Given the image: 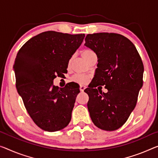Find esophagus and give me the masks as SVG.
Instances as JSON below:
<instances>
[{
	"label": "esophagus",
	"mask_w": 158,
	"mask_h": 158,
	"mask_svg": "<svg viewBox=\"0 0 158 158\" xmlns=\"http://www.w3.org/2000/svg\"><path fill=\"white\" fill-rule=\"evenodd\" d=\"M85 86H81L80 87V90H81V92H83L85 90Z\"/></svg>",
	"instance_id": "1"
}]
</instances>
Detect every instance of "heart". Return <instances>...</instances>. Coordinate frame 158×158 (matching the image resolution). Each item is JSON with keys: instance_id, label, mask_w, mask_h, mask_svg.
<instances>
[{"instance_id": "obj_1", "label": "heart", "mask_w": 158, "mask_h": 158, "mask_svg": "<svg viewBox=\"0 0 158 158\" xmlns=\"http://www.w3.org/2000/svg\"><path fill=\"white\" fill-rule=\"evenodd\" d=\"M81 55L87 62H88L92 58L96 56L95 52H94L93 50L89 49V48H87V49H85L82 51L81 52ZM71 61H72V58H71V59L69 60V61H68V65H67L68 69H69L70 66H71ZM71 81L73 82H76L77 84L82 85L85 83V82H87V81H88V77L87 76H83V75L76 74V75H74L73 76H72Z\"/></svg>"}]
</instances>
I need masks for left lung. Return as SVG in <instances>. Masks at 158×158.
I'll list each match as a JSON object with an SVG mask.
<instances>
[{"label":"left lung","instance_id":"1","mask_svg":"<svg viewBox=\"0 0 158 158\" xmlns=\"http://www.w3.org/2000/svg\"><path fill=\"white\" fill-rule=\"evenodd\" d=\"M85 40V46L98 59L94 78L84 90L89 96V116L100 129L115 131L124 124L136 105L143 82V64L134 44L119 34H89ZM99 85H105L108 93L95 88Z\"/></svg>","mask_w":158,"mask_h":158}]
</instances>
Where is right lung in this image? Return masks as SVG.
Instances as JSON below:
<instances>
[{
    "label": "right lung",
    "mask_w": 158,
    "mask_h": 158,
    "mask_svg": "<svg viewBox=\"0 0 158 158\" xmlns=\"http://www.w3.org/2000/svg\"><path fill=\"white\" fill-rule=\"evenodd\" d=\"M84 37L85 34L44 31L28 40L17 54V89L31 119L46 131L61 130L71 120L79 87L67 84L59 88L53 81L67 72L68 61Z\"/></svg>",
    "instance_id": "add662e5"
}]
</instances>
